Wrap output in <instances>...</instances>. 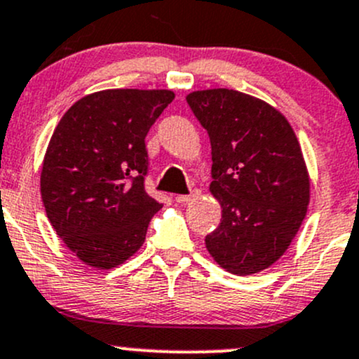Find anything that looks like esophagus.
I'll return each mask as SVG.
<instances>
[{
    "label": "esophagus",
    "mask_w": 359,
    "mask_h": 359,
    "mask_svg": "<svg viewBox=\"0 0 359 359\" xmlns=\"http://www.w3.org/2000/svg\"><path fill=\"white\" fill-rule=\"evenodd\" d=\"M199 196V191H192L191 194H180V196H177L175 198V201L177 203H180V204H186V203H191L192 199H196Z\"/></svg>",
    "instance_id": "esophagus-1"
}]
</instances>
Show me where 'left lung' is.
<instances>
[{
    "instance_id": "1",
    "label": "left lung",
    "mask_w": 359,
    "mask_h": 359,
    "mask_svg": "<svg viewBox=\"0 0 359 359\" xmlns=\"http://www.w3.org/2000/svg\"><path fill=\"white\" fill-rule=\"evenodd\" d=\"M187 104L210 136V191L223 210L206 249L228 273H259L285 254L306 215L297 136L281 112L237 90L192 92Z\"/></svg>"
}]
</instances>
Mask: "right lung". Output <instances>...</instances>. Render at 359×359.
<instances>
[{"label":"right lung","instance_id":"1","mask_svg":"<svg viewBox=\"0 0 359 359\" xmlns=\"http://www.w3.org/2000/svg\"><path fill=\"white\" fill-rule=\"evenodd\" d=\"M170 90H104L71 105L47 147L41 192L50 224L92 267L112 269L143 245L161 204L144 191L149 128Z\"/></svg>","mask_w":359,"mask_h":359}]
</instances>
